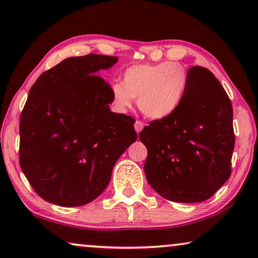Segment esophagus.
Here are the masks:
<instances>
[{
    "label": "esophagus",
    "instance_id": "1",
    "mask_svg": "<svg viewBox=\"0 0 258 258\" xmlns=\"http://www.w3.org/2000/svg\"><path fill=\"white\" fill-rule=\"evenodd\" d=\"M143 126H144V123L142 121H136L135 122V130H136V133L137 134L141 133V130L143 129Z\"/></svg>",
    "mask_w": 258,
    "mask_h": 258
}]
</instances>
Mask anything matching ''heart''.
Listing matches in <instances>:
<instances>
[{"label":"heart","instance_id":"b5f03b06","mask_svg":"<svg viewBox=\"0 0 258 258\" xmlns=\"http://www.w3.org/2000/svg\"><path fill=\"white\" fill-rule=\"evenodd\" d=\"M189 76L179 63H146L129 67L123 83L111 86V100L118 111L130 108L134 98L144 115L165 118L177 110L188 90Z\"/></svg>","mask_w":258,"mask_h":258}]
</instances>
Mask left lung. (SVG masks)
Listing matches in <instances>:
<instances>
[{"mask_svg": "<svg viewBox=\"0 0 258 258\" xmlns=\"http://www.w3.org/2000/svg\"><path fill=\"white\" fill-rule=\"evenodd\" d=\"M188 76L177 110L150 122L139 137L148 149L144 172L151 188L172 202L196 203L230 177L235 135L231 102L214 74L192 67Z\"/></svg>", "mask_w": 258, "mask_h": 258, "instance_id": "obj_1", "label": "left lung"}]
</instances>
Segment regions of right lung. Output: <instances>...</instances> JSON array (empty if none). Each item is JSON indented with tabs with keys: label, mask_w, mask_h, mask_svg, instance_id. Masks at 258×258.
I'll use <instances>...</instances> for the list:
<instances>
[{
	"label": "right lung",
	"mask_w": 258,
	"mask_h": 258,
	"mask_svg": "<svg viewBox=\"0 0 258 258\" xmlns=\"http://www.w3.org/2000/svg\"><path fill=\"white\" fill-rule=\"evenodd\" d=\"M117 61L97 54L66 58L30 88L20 119V165L47 202L80 207L94 201L137 140L135 119L110 111L111 87L97 76Z\"/></svg>",
	"instance_id": "add662e5"
}]
</instances>
